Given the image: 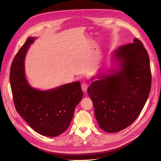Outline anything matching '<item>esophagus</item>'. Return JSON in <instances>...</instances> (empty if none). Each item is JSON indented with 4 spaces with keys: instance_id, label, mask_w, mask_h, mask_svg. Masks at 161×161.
I'll use <instances>...</instances> for the list:
<instances>
[{
    "instance_id": "1",
    "label": "esophagus",
    "mask_w": 161,
    "mask_h": 161,
    "mask_svg": "<svg viewBox=\"0 0 161 161\" xmlns=\"http://www.w3.org/2000/svg\"><path fill=\"white\" fill-rule=\"evenodd\" d=\"M88 87H89V85H88V83H87V82L83 81V82L81 83V89H82V91H83L84 92H86Z\"/></svg>"
}]
</instances>
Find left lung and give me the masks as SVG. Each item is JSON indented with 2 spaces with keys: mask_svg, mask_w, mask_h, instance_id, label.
<instances>
[{
  "mask_svg": "<svg viewBox=\"0 0 161 161\" xmlns=\"http://www.w3.org/2000/svg\"><path fill=\"white\" fill-rule=\"evenodd\" d=\"M114 57L119 70L92 78L100 80L92 81L87 89L100 128L109 133L128 127L136 119L151 87L149 55L138 38L119 46Z\"/></svg>",
  "mask_w": 161,
  "mask_h": 161,
  "instance_id": "1",
  "label": "left lung"
}]
</instances>
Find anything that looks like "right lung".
Here are the masks:
<instances>
[{
    "label": "right lung",
    "instance_id": "right-lung-1",
    "mask_svg": "<svg viewBox=\"0 0 161 161\" xmlns=\"http://www.w3.org/2000/svg\"><path fill=\"white\" fill-rule=\"evenodd\" d=\"M35 39L28 38L12 63L10 81L14 103L17 112L34 130L43 136L55 137L70 126L83 91L80 81L48 91L38 90L29 85L25 78L24 61Z\"/></svg>",
    "mask_w": 161,
    "mask_h": 161
}]
</instances>
